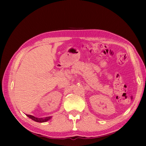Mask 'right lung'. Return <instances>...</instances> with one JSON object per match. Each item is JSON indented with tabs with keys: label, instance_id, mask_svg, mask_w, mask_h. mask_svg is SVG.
<instances>
[{
	"label": "right lung",
	"instance_id": "obj_1",
	"mask_svg": "<svg viewBox=\"0 0 146 146\" xmlns=\"http://www.w3.org/2000/svg\"><path fill=\"white\" fill-rule=\"evenodd\" d=\"M27 116H28L30 119H32V120L35 121L36 122H38V123H44V122H46L47 121H48L49 119H50L52 117L51 116H48V117H40V118H38L36 117L33 116H32V115H29V114H27Z\"/></svg>",
	"mask_w": 146,
	"mask_h": 146
}]
</instances>
